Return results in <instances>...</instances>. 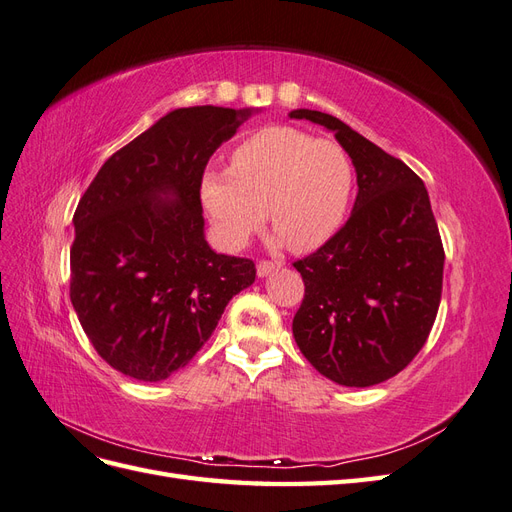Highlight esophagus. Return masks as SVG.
<instances>
[{"mask_svg": "<svg viewBox=\"0 0 512 512\" xmlns=\"http://www.w3.org/2000/svg\"><path fill=\"white\" fill-rule=\"evenodd\" d=\"M280 267H282V262H280V260H260V262H258V267H256V271H258V277H267L269 273L277 271Z\"/></svg>", "mask_w": 512, "mask_h": 512, "instance_id": "34e87169", "label": "esophagus"}]
</instances>
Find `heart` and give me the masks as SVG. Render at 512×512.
<instances>
[{
    "label": "heart",
    "mask_w": 512,
    "mask_h": 512,
    "mask_svg": "<svg viewBox=\"0 0 512 512\" xmlns=\"http://www.w3.org/2000/svg\"><path fill=\"white\" fill-rule=\"evenodd\" d=\"M354 190L348 151L288 126L258 130L230 151V168L200 177V200L222 245H245L265 220L292 252H312L342 228Z\"/></svg>",
    "instance_id": "b5f03b06"
}]
</instances>
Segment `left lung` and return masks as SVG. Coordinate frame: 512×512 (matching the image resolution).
Wrapping results in <instances>:
<instances>
[{
    "label": "left lung",
    "instance_id": "obj_1",
    "mask_svg": "<svg viewBox=\"0 0 512 512\" xmlns=\"http://www.w3.org/2000/svg\"><path fill=\"white\" fill-rule=\"evenodd\" d=\"M290 117L333 130L359 183L348 222L292 262L305 284L294 342L329 380L374 386L410 365L438 316L444 247L429 194L412 168L337 117Z\"/></svg>",
    "mask_w": 512,
    "mask_h": 512
}]
</instances>
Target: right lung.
<instances>
[{
    "instance_id": "add662e5",
    "label": "right lung",
    "mask_w": 512,
    "mask_h": 512,
    "mask_svg": "<svg viewBox=\"0 0 512 512\" xmlns=\"http://www.w3.org/2000/svg\"><path fill=\"white\" fill-rule=\"evenodd\" d=\"M247 117V108H177L115 151L79 200L70 301L123 376L158 382L188 365L256 280L254 260L207 245L200 205L209 158Z\"/></svg>"
}]
</instances>
